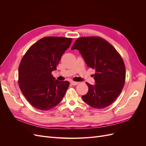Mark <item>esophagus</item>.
Masks as SVG:
<instances>
[{
  "label": "esophagus",
  "instance_id": "34e87169",
  "mask_svg": "<svg viewBox=\"0 0 146 146\" xmlns=\"http://www.w3.org/2000/svg\"><path fill=\"white\" fill-rule=\"evenodd\" d=\"M70 83H71L72 85H78V82H74V81H72V82H70Z\"/></svg>",
  "mask_w": 146,
  "mask_h": 146
}]
</instances>
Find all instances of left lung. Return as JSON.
<instances>
[{
	"label": "left lung",
	"mask_w": 146,
	"mask_h": 146,
	"mask_svg": "<svg viewBox=\"0 0 146 146\" xmlns=\"http://www.w3.org/2000/svg\"><path fill=\"white\" fill-rule=\"evenodd\" d=\"M71 49L78 50L87 66L96 70V84L86 83L88 91L82 96L83 101L94 108L108 107L124 86L125 67L122 57L108 41L96 36L78 38Z\"/></svg>",
	"instance_id": "8db88e82"
}]
</instances>
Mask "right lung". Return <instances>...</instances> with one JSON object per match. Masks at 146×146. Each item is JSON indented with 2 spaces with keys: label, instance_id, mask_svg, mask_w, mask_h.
I'll return each mask as SVG.
<instances>
[{
  "label": "right lung",
  "instance_id": "1",
  "mask_svg": "<svg viewBox=\"0 0 146 146\" xmlns=\"http://www.w3.org/2000/svg\"><path fill=\"white\" fill-rule=\"evenodd\" d=\"M72 41L69 38L44 37L33 44L22 59L19 66V86L35 108L47 111L63 98L69 82L56 80L52 72L56 70Z\"/></svg>",
  "mask_w": 146,
  "mask_h": 146
}]
</instances>
